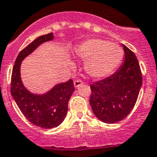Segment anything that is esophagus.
I'll list each match as a JSON object with an SVG mask.
<instances>
[{"instance_id":"34e87169","label":"esophagus","mask_w":157,"mask_h":157,"mask_svg":"<svg viewBox=\"0 0 157 157\" xmlns=\"http://www.w3.org/2000/svg\"><path fill=\"white\" fill-rule=\"evenodd\" d=\"M82 84V81L80 79H77L74 82V85H75V87H78V86H81Z\"/></svg>"}]
</instances>
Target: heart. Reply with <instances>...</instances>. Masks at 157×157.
Here are the masks:
<instances>
[{
    "mask_svg": "<svg viewBox=\"0 0 157 157\" xmlns=\"http://www.w3.org/2000/svg\"><path fill=\"white\" fill-rule=\"evenodd\" d=\"M76 56L86 61L85 71L90 76L103 78L114 73L122 63L124 50L120 46L101 38H90L78 46Z\"/></svg>",
    "mask_w": 157,
    "mask_h": 157,
    "instance_id": "obj_1",
    "label": "heart"
}]
</instances>
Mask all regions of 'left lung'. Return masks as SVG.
Wrapping results in <instances>:
<instances>
[{
	"label": "left lung",
	"instance_id": "left-lung-1",
	"mask_svg": "<svg viewBox=\"0 0 157 157\" xmlns=\"http://www.w3.org/2000/svg\"><path fill=\"white\" fill-rule=\"evenodd\" d=\"M124 63L109 77L90 85V104L99 120L115 124L128 116L138 99L142 75L136 56L123 45Z\"/></svg>",
	"mask_w": 157,
	"mask_h": 157
}]
</instances>
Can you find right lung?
<instances>
[{
    "instance_id": "1",
    "label": "right lung",
    "mask_w": 157,
    "mask_h": 157,
    "mask_svg": "<svg viewBox=\"0 0 157 157\" xmlns=\"http://www.w3.org/2000/svg\"><path fill=\"white\" fill-rule=\"evenodd\" d=\"M53 38V33L40 36L19 53L13 68L10 87L12 96L25 117L36 126L46 129L56 128L63 122L68 102L75 90L73 80L57 84L46 94H33L23 85L20 68L25 58L41 44Z\"/></svg>"
}]
</instances>
